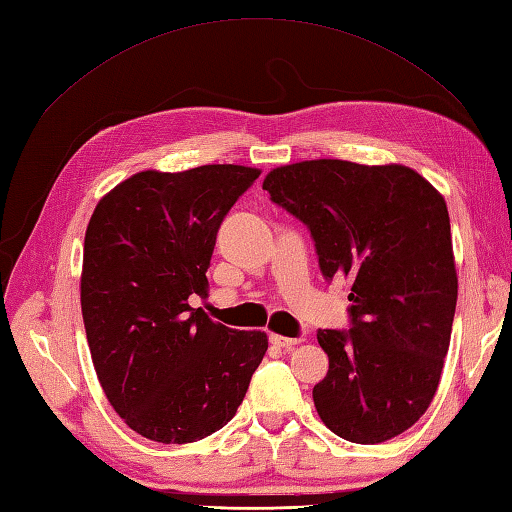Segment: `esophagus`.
Masks as SVG:
<instances>
[{
	"mask_svg": "<svg viewBox=\"0 0 512 512\" xmlns=\"http://www.w3.org/2000/svg\"><path fill=\"white\" fill-rule=\"evenodd\" d=\"M269 341L276 345V347H282V350H293V347L302 341V339H289V336H280V334H271Z\"/></svg>",
	"mask_w": 512,
	"mask_h": 512,
	"instance_id": "34e87169",
	"label": "esophagus"
}]
</instances>
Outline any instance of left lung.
<instances>
[{"instance_id": "obj_1", "label": "left lung", "mask_w": 512, "mask_h": 512, "mask_svg": "<svg viewBox=\"0 0 512 512\" xmlns=\"http://www.w3.org/2000/svg\"><path fill=\"white\" fill-rule=\"evenodd\" d=\"M271 202L306 223L326 280L345 276L350 330H319L313 389L345 441H389L426 413L450 347L458 278L443 195L404 165L304 160L267 173Z\"/></svg>"}]
</instances>
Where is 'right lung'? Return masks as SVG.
<instances>
[{"mask_svg":"<svg viewBox=\"0 0 512 512\" xmlns=\"http://www.w3.org/2000/svg\"><path fill=\"white\" fill-rule=\"evenodd\" d=\"M260 169L141 171L99 199L84 236L80 302L110 406L149 441L193 443L236 415L267 334L191 308L208 295L217 230Z\"/></svg>","mask_w":512,"mask_h":512,"instance_id":"add662e5","label":"right lung"}]
</instances>
